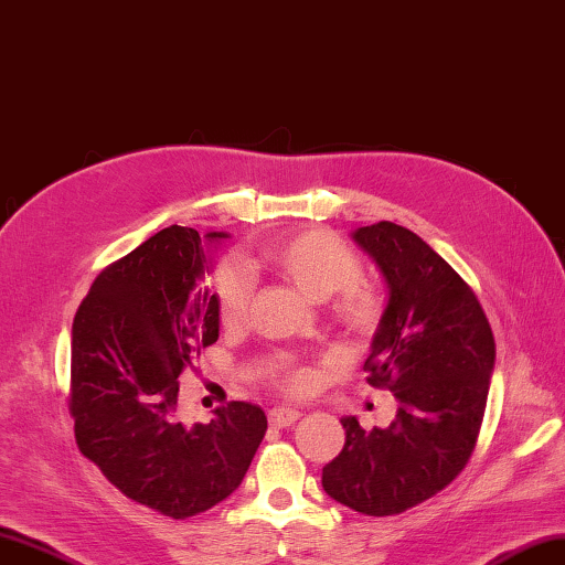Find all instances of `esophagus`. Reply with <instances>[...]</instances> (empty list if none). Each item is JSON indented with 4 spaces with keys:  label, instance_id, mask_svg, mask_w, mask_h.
<instances>
[{
    "label": "esophagus",
    "instance_id": "obj_1",
    "mask_svg": "<svg viewBox=\"0 0 565 565\" xmlns=\"http://www.w3.org/2000/svg\"><path fill=\"white\" fill-rule=\"evenodd\" d=\"M300 418V412L298 409H286V406H277V409L269 412V424L277 426V428H286L296 424Z\"/></svg>",
    "mask_w": 565,
    "mask_h": 565
}]
</instances>
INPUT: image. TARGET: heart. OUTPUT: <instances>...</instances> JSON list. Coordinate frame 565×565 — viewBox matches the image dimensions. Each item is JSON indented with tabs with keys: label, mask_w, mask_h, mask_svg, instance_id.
Segmentation results:
<instances>
[{
	"label": "heart",
	"mask_w": 565,
	"mask_h": 565,
	"mask_svg": "<svg viewBox=\"0 0 565 565\" xmlns=\"http://www.w3.org/2000/svg\"><path fill=\"white\" fill-rule=\"evenodd\" d=\"M250 267H265L281 274L300 294L310 300L334 296L332 315L337 324L351 337H373L385 318V300L377 288L361 279V259L351 247L324 231H300L281 235L265 243L253 259ZM253 274L241 262H223L214 271V294L218 308V322L226 330H235L247 318L253 300ZM269 375L286 392H306L310 385V371L300 369L294 361L281 359L269 365Z\"/></svg>",
	"instance_id": "b5f03b06"
}]
</instances>
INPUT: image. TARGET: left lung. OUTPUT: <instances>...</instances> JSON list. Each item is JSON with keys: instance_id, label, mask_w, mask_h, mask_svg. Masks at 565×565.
Returning a JSON list of instances; mask_svg holds the SVG:
<instances>
[{"instance_id": "left-lung-1", "label": "left lung", "mask_w": 565, "mask_h": 565, "mask_svg": "<svg viewBox=\"0 0 565 565\" xmlns=\"http://www.w3.org/2000/svg\"><path fill=\"white\" fill-rule=\"evenodd\" d=\"M383 271L390 300L363 371L395 392L397 418L347 443L322 467V489L361 515H399L443 491L477 448L495 342L477 294L430 245L392 221L353 231Z\"/></svg>"}]
</instances>
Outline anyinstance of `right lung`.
I'll use <instances>...</instances> for the list:
<instances>
[{
  "label": "right lung",
  "mask_w": 565,
  "mask_h": 565,
  "mask_svg": "<svg viewBox=\"0 0 565 565\" xmlns=\"http://www.w3.org/2000/svg\"><path fill=\"white\" fill-rule=\"evenodd\" d=\"M228 233L168 226L105 267L72 324L70 414L90 462L127 498L173 520L241 487L267 433L257 404L228 402L209 424L180 416L178 377L218 339L206 245Z\"/></svg>",
  "instance_id": "right-lung-1"
}]
</instances>
